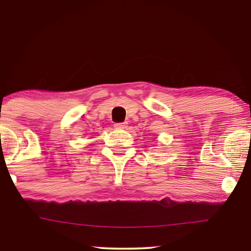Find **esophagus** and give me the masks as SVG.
Returning <instances> with one entry per match:
<instances>
[{"mask_svg":"<svg viewBox=\"0 0 251 251\" xmlns=\"http://www.w3.org/2000/svg\"><path fill=\"white\" fill-rule=\"evenodd\" d=\"M114 126L116 129H125V128H126V122H119V123H115Z\"/></svg>","mask_w":251,"mask_h":251,"instance_id":"obj_1","label":"esophagus"}]
</instances>
